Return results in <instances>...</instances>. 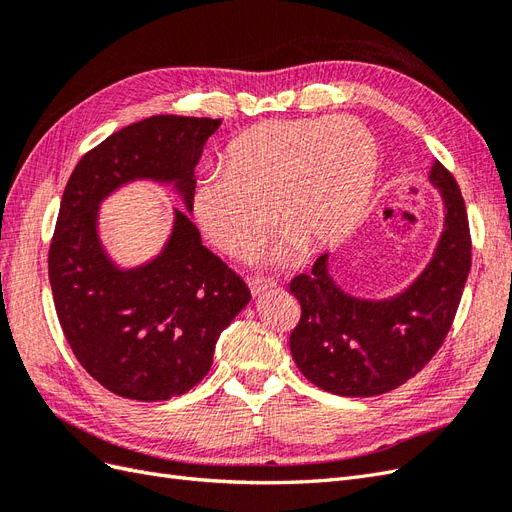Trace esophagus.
Masks as SVG:
<instances>
[{"mask_svg": "<svg viewBox=\"0 0 512 512\" xmlns=\"http://www.w3.org/2000/svg\"><path fill=\"white\" fill-rule=\"evenodd\" d=\"M271 288H275V282H271V280H254V282H250V290H252L254 297H260L262 292H267Z\"/></svg>", "mask_w": 512, "mask_h": 512, "instance_id": "1", "label": "esophagus"}]
</instances>
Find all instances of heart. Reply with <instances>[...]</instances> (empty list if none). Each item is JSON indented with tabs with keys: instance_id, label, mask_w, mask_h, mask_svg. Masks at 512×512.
I'll return each mask as SVG.
<instances>
[{
	"instance_id": "obj_1",
	"label": "heart",
	"mask_w": 512,
	"mask_h": 512,
	"mask_svg": "<svg viewBox=\"0 0 512 512\" xmlns=\"http://www.w3.org/2000/svg\"><path fill=\"white\" fill-rule=\"evenodd\" d=\"M378 183V145L359 119H271L237 136L224 170L196 179L192 215L222 252L247 258L273 226L282 243L269 256L286 265L342 243L359 226Z\"/></svg>"
}]
</instances>
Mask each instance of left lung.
<instances>
[{"mask_svg": "<svg viewBox=\"0 0 512 512\" xmlns=\"http://www.w3.org/2000/svg\"><path fill=\"white\" fill-rule=\"evenodd\" d=\"M429 183L442 200V230L423 271L384 299L350 294L331 275V256L294 277L301 320L292 359L322 391L342 397L389 393L416 376L451 329L472 265L466 203L451 173L431 160Z\"/></svg>", "mask_w": 512, "mask_h": 512, "instance_id": "8db88e82", "label": "left lung"}]
</instances>
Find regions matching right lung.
Wrapping results in <instances>:
<instances>
[{
  "mask_svg": "<svg viewBox=\"0 0 512 512\" xmlns=\"http://www.w3.org/2000/svg\"><path fill=\"white\" fill-rule=\"evenodd\" d=\"M222 119L156 115L111 134L76 164L49 252L59 324L79 363L111 393L164 401L203 380L220 333L250 303L239 275L209 252L192 224L196 164ZM138 180L170 187L165 245L121 266L101 239L106 197Z\"/></svg>",
  "mask_w": 512,
  "mask_h": 512,
  "instance_id": "1",
  "label": "right lung"
}]
</instances>
